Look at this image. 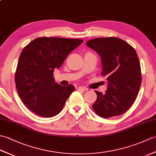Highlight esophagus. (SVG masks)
<instances>
[{"instance_id": "1", "label": "esophagus", "mask_w": 156, "mask_h": 156, "mask_svg": "<svg viewBox=\"0 0 156 156\" xmlns=\"http://www.w3.org/2000/svg\"><path fill=\"white\" fill-rule=\"evenodd\" d=\"M78 90H80V91H86L88 90V88L87 87H79L78 88Z\"/></svg>"}]
</instances>
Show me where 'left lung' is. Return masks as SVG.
I'll return each instance as SVG.
<instances>
[{
    "instance_id": "left-lung-1",
    "label": "left lung",
    "mask_w": 156,
    "mask_h": 156,
    "mask_svg": "<svg viewBox=\"0 0 156 156\" xmlns=\"http://www.w3.org/2000/svg\"><path fill=\"white\" fill-rule=\"evenodd\" d=\"M87 45L101 58V74L108 84L105 94L95 90L97 98L92 108L103 118L123 114L134 103L141 84L136 51L128 43L114 37L91 39Z\"/></svg>"
}]
</instances>
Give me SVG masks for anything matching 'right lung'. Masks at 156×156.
I'll return each instance as SVG.
<instances>
[{
  "label": "right lung",
  "mask_w": 156,
  "mask_h": 156,
  "mask_svg": "<svg viewBox=\"0 0 156 156\" xmlns=\"http://www.w3.org/2000/svg\"><path fill=\"white\" fill-rule=\"evenodd\" d=\"M83 41L78 39L38 37L22 50L15 72L17 93L29 110L40 117H52L60 112L75 90L73 85L56 83L55 68Z\"/></svg>",
  "instance_id": "obj_1"
}]
</instances>
